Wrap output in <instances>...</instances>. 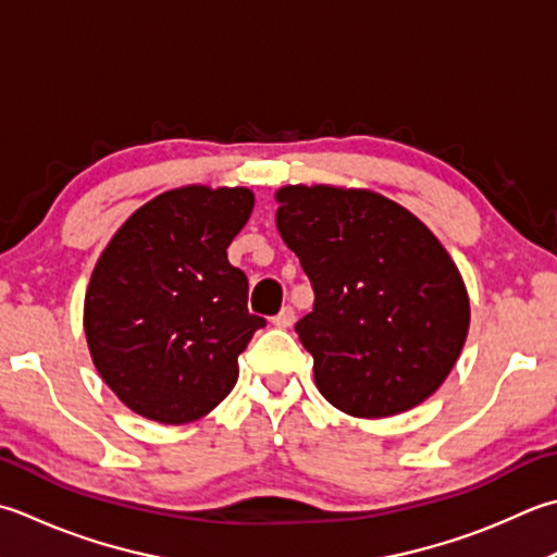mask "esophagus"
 Segmentation results:
<instances>
[{
    "mask_svg": "<svg viewBox=\"0 0 557 557\" xmlns=\"http://www.w3.org/2000/svg\"><path fill=\"white\" fill-rule=\"evenodd\" d=\"M297 319V313H294L292 307H282L277 315H272V323L277 325V329H289V325Z\"/></svg>",
    "mask_w": 557,
    "mask_h": 557,
    "instance_id": "obj_1",
    "label": "esophagus"
}]
</instances>
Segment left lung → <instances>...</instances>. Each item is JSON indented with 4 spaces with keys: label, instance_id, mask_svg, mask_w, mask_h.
Here are the masks:
<instances>
[{
    "label": "left lung",
    "instance_id": "8db88e82",
    "mask_svg": "<svg viewBox=\"0 0 557 557\" xmlns=\"http://www.w3.org/2000/svg\"><path fill=\"white\" fill-rule=\"evenodd\" d=\"M277 200V232L313 289L294 331L323 398L355 418L420 406L449 376L471 319L449 253L384 195L289 185Z\"/></svg>",
    "mask_w": 557,
    "mask_h": 557
}]
</instances>
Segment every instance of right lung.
Segmentation results:
<instances>
[{"label": "right lung", "mask_w": 557, "mask_h": 557, "mask_svg": "<svg viewBox=\"0 0 557 557\" xmlns=\"http://www.w3.org/2000/svg\"><path fill=\"white\" fill-rule=\"evenodd\" d=\"M253 210L246 188L163 193L98 258L84 331L98 374L137 416L163 424L214 410L238 355L268 323L248 311V277L226 248Z\"/></svg>", "instance_id": "obj_1"}]
</instances>
